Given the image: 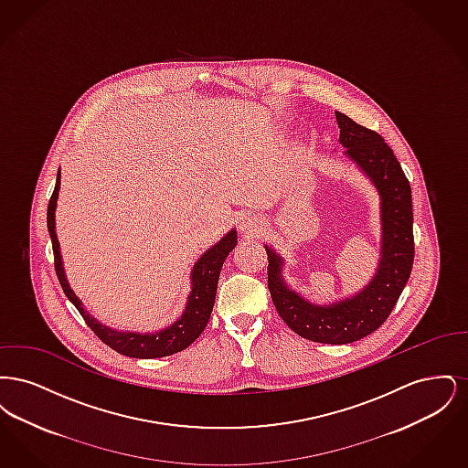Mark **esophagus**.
I'll use <instances>...</instances> for the list:
<instances>
[{
  "label": "esophagus",
  "instance_id": "esophagus-1",
  "mask_svg": "<svg viewBox=\"0 0 468 468\" xmlns=\"http://www.w3.org/2000/svg\"><path fill=\"white\" fill-rule=\"evenodd\" d=\"M261 228H263V221L260 219V216H256V214H244L242 216V219H240V231L244 235L254 237V235H258L261 231Z\"/></svg>",
  "mask_w": 468,
  "mask_h": 468
}]
</instances>
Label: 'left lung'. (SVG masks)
I'll return each instance as SVG.
<instances>
[{"instance_id": "left-lung-1", "label": "left lung", "mask_w": 468, "mask_h": 468, "mask_svg": "<svg viewBox=\"0 0 468 468\" xmlns=\"http://www.w3.org/2000/svg\"><path fill=\"white\" fill-rule=\"evenodd\" d=\"M338 142L378 191L380 247L378 270L363 290L330 303H315L292 290L282 277L284 260L268 247V290L279 315L294 334L321 344H351L374 334L389 317L414 263L410 184L391 147L380 134L335 112Z\"/></svg>"}]
</instances>
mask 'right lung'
I'll return each mask as SVG.
<instances>
[{"label":"right lung","mask_w":468,"mask_h":468,"mask_svg":"<svg viewBox=\"0 0 468 468\" xmlns=\"http://www.w3.org/2000/svg\"><path fill=\"white\" fill-rule=\"evenodd\" d=\"M61 187V172H58V180L54 193L48 200L47 207V228L52 240V250H54V267L59 279V284L65 291L68 300L77 307L84 321L88 323L90 330L96 336L105 342L113 351L130 357H142V359H153V357L170 356L184 351L189 347L201 332L205 330L210 314L214 309L216 292H218V281L223 268L224 260L237 245V229H229L218 244L207 249L198 261L193 265L191 270V291L186 300V307L177 319L157 330V332H122L113 330L107 324H101L96 317H92L88 309H84V303L80 298L73 292L69 282H68L63 256L59 249V240L56 235V207H58V197Z\"/></svg>","instance_id":"1"}]
</instances>
